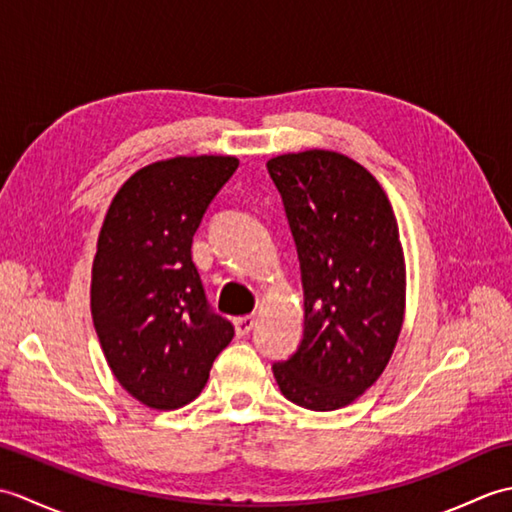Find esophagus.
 I'll return each mask as SVG.
<instances>
[{"label": "esophagus", "mask_w": 512, "mask_h": 512, "mask_svg": "<svg viewBox=\"0 0 512 512\" xmlns=\"http://www.w3.org/2000/svg\"><path fill=\"white\" fill-rule=\"evenodd\" d=\"M255 314H246V317H237L233 323H235V332L237 336H246L250 330L255 328Z\"/></svg>", "instance_id": "34e87169"}]
</instances>
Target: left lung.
Segmentation results:
<instances>
[{
  "instance_id": "obj_1",
  "label": "left lung",
  "mask_w": 512,
  "mask_h": 512,
  "mask_svg": "<svg viewBox=\"0 0 512 512\" xmlns=\"http://www.w3.org/2000/svg\"><path fill=\"white\" fill-rule=\"evenodd\" d=\"M297 244L303 339L273 363L290 402L350 405L383 374L405 312V257L383 187L358 162L310 149L266 162Z\"/></svg>"
}]
</instances>
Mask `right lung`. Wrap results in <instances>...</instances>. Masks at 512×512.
<instances>
[{"mask_svg": "<svg viewBox=\"0 0 512 512\" xmlns=\"http://www.w3.org/2000/svg\"><path fill=\"white\" fill-rule=\"evenodd\" d=\"M239 160L195 156L136 171L110 204L92 266V319L118 383L147 407L200 394L235 336L191 259L193 235Z\"/></svg>", "mask_w": 512, "mask_h": 512, "instance_id": "1", "label": "right lung"}]
</instances>
